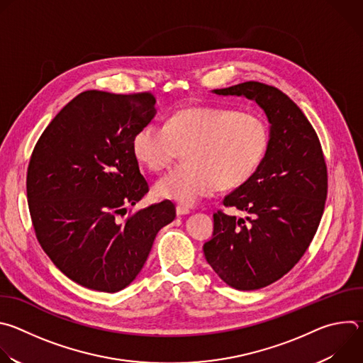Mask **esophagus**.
<instances>
[{
	"label": "esophagus",
	"mask_w": 363,
	"mask_h": 363,
	"mask_svg": "<svg viewBox=\"0 0 363 363\" xmlns=\"http://www.w3.org/2000/svg\"><path fill=\"white\" fill-rule=\"evenodd\" d=\"M177 216H186L189 214V208H186V206L184 205H177Z\"/></svg>",
	"instance_id": "1"
}]
</instances>
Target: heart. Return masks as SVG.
Returning a JSON list of instances; mask_svg holds the SVG:
<instances>
[{
	"label": "heart",
	"instance_id": "heart-1",
	"mask_svg": "<svg viewBox=\"0 0 363 363\" xmlns=\"http://www.w3.org/2000/svg\"><path fill=\"white\" fill-rule=\"evenodd\" d=\"M270 145L267 121L257 112L203 106L174 112L165 122L142 126L132 139L133 157L153 172L168 168L184 149V160L164 175L155 194L189 206L218 188L248 181Z\"/></svg>",
	"mask_w": 363,
	"mask_h": 363
}]
</instances>
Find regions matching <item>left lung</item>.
Masks as SVG:
<instances>
[{"label": "left lung", "mask_w": 363, "mask_h": 363, "mask_svg": "<svg viewBox=\"0 0 363 363\" xmlns=\"http://www.w3.org/2000/svg\"><path fill=\"white\" fill-rule=\"evenodd\" d=\"M214 93L255 100L272 126L260 168L223 199L248 217L217 211L203 254L228 286L263 289L287 274L312 242L328 196V167L316 130L277 87L245 82Z\"/></svg>", "instance_id": "8db88e82"}]
</instances>
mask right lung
<instances>
[{"label":"right lung","mask_w":363,"mask_h":363,"mask_svg":"<svg viewBox=\"0 0 363 363\" xmlns=\"http://www.w3.org/2000/svg\"><path fill=\"white\" fill-rule=\"evenodd\" d=\"M155 101L149 91H83L33 149L27 198L35 237L55 266L83 287L115 293L129 286L158 231L175 218L171 201L119 218L149 191L132 139L155 116Z\"/></svg>","instance_id":"add662e5"}]
</instances>
